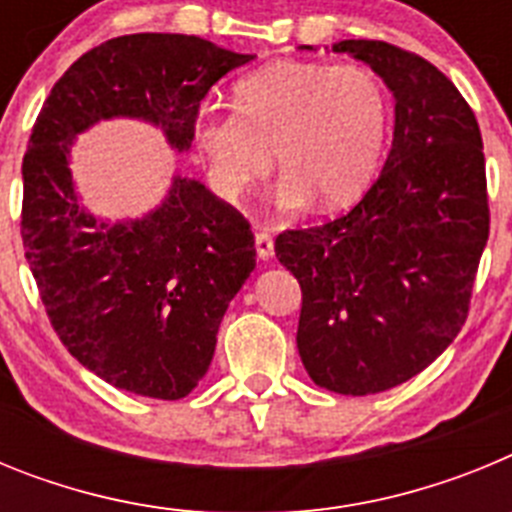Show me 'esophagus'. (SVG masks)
<instances>
[{
    "label": "esophagus",
    "mask_w": 512,
    "mask_h": 512,
    "mask_svg": "<svg viewBox=\"0 0 512 512\" xmlns=\"http://www.w3.org/2000/svg\"><path fill=\"white\" fill-rule=\"evenodd\" d=\"M253 243H256V256H259V261H269L271 256H274V241H271L269 233H256L253 235Z\"/></svg>",
    "instance_id": "1"
}]
</instances>
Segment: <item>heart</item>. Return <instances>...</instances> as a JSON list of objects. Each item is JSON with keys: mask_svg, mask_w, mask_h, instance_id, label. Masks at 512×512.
<instances>
[{"mask_svg": "<svg viewBox=\"0 0 512 512\" xmlns=\"http://www.w3.org/2000/svg\"><path fill=\"white\" fill-rule=\"evenodd\" d=\"M387 125L390 99L366 66L279 61L235 84V110L202 107L192 138L225 200L259 184L277 153V207L300 210L318 197L338 210L372 182Z\"/></svg>", "mask_w": 512, "mask_h": 512, "instance_id": "obj_1", "label": "heart"}]
</instances>
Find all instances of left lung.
Returning <instances> with one entry per match:
<instances>
[{
    "instance_id": "left-lung-1",
    "label": "left lung",
    "mask_w": 512,
    "mask_h": 512,
    "mask_svg": "<svg viewBox=\"0 0 512 512\" xmlns=\"http://www.w3.org/2000/svg\"><path fill=\"white\" fill-rule=\"evenodd\" d=\"M333 51L369 63L395 97L390 156L348 215L287 230L274 251L302 289L297 348L307 374L361 397L413 379L454 341L490 210L482 135L459 89L382 40H341Z\"/></svg>"
}]
</instances>
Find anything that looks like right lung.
Returning a JSON list of instances; mask_svg holds the SVG:
<instances>
[{
  "label": "right lung",
  "instance_id": "1",
  "mask_svg": "<svg viewBox=\"0 0 512 512\" xmlns=\"http://www.w3.org/2000/svg\"><path fill=\"white\" fill-rule=\"evenodd\" d=\"M253 58L197 35H122L84 53L35 120L22 158L25 259L63 346L117 390L179 400L200 384L256 248L243 215L179 171L146 215L89 212L71 174L76 138L140 120L187 153L205 94Z\"/></svg>",
  "mask_w": 512,
  "mask_h": 512
}]
</instances>
